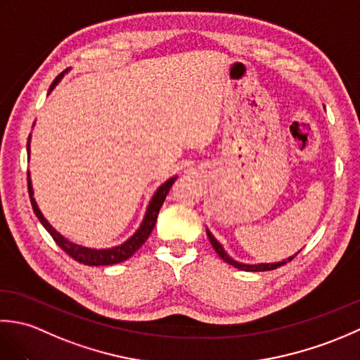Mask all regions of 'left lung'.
<instances>
[{"instance_id": "left-lung-1", "label": "left lung", "mask_w": 360, "mask_h": 360, "mask_svg": "<svg viewBox=\"0 0 360 360\" xmlns=\"http://www.w3.org/2000/svg\"><path fill=\"white\" fill-rule=\"evenodd\" d=\"M205 232H207L209 240H210V243H212L213 249L217 250V254H218L221 258H223L226 263H229V264L235 266L236 269H241V271H250V272H263V271H272V269H277V267H280V266H283V264H286L288 262H290V259L294 258V257H289L288 259H283V262H278V263H262V264H244V263H238V262H235L233 258H231V257L227 255V252L224 250V248L221 246V244L217 241L215 236H213V235L210 233L209 229H205ZM295 255H297V254H295Z\"/></svg>"}]
</instances>
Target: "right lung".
<instances>
[{"mask_svg": "<svg viewBox=\"0 0 360 360\" xmlns=\"http://www.w3.org/2000/svg\"><path fill=\"white\" fill-rule=\"evenodd\" d=\"M65 72L60 74L58 77L52 82V85L49 88V93L53 88H56V85L60 82V79L63 77ZM29 153H30V136L27 139V155H29ZM174 179H176V176H173V178L165 181L164 184L156 190V193L153 195L151 201L148 204L147 212H145L142 224H141L139 229H137L136 233L133 236H129V238L125 243H122L120 246L111 248V249H89V248H83V246H79V244H74L70 240H66L65 236L60 235L56 231V229H53L48 223V219L43 217V213L40 212V209H38V205L34 200V190H32V184H30V174L29 173H27V190H29V196H30V204H32V209L35 212L37 218L40 219V223L43 224L46 231L51 233L53 241H56L58 246L66 252L68 255L72 257L75 262L83 263L86 266H108V264H116V263H120V262H125V259L131 257L134 252L139 249L145 241H147V238L153 231V227H155V224H156L159 210H160V207H162V204L165 201V196L168 195V192H170Z\"/></svg>", "mask_w": 360, "mask_h": 360, "instance_id": "right-lung-1", "label": "right lung"}]
</instances>
